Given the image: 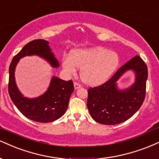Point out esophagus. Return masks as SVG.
<instances>
[{
  "label": "esophagus",
  "mask_w": 159,
  "mask_h": 159,
  "mask_svg": "<svg viewBox=\"0 0 159 159\" xmlns=\"http://www.w3.org/2000/svg\"><path fill=\"white\" fill-rule=\"evenodd\" d=\"M74 88H75L76 89H79V88H81V86H82V85H80V83H76V82H75V83H74Z\"/></svg>",
  "instance_id": "obj_1"
}]
</instances>
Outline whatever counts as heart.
Segmentation results:
<instances>
[{"instance_id": "b5f03b06", "label": "heart", "mask_w": 159, "mask_h": 159, "mask_svg": "<svg viewBox=\"0 0 159 159\" xmlns=\"http://www.w3.org/2000/svg\"><path fill=\"white\" fill-rule=\"evenodd\" d=\"M118 64L119 57L115 52L100 47L74 50L62 61L63 68L70 75L76 74L77 68H81L82 80L91 85L105 83Z\"/></svg>"}]
</instances>
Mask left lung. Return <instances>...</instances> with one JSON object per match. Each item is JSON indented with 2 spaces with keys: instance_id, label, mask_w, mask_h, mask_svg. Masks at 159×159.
I'll list each match as a JSON object with an SVG mask.
<instances>
[{
  "instance_id": "8db88e82",
  "label": "left lung",
  "mask_w": 159,
  "mask_h": 159,
  "mask_svg": "<svg viewBox=\"0 0 159 159\" xmlns=\"http://www.w3.org/2000/svg\"><path fill=\"white\" fill-rule=\"evenodd\" d=\"M128 70H133L136 80L129 89L119 91L116 82ZM147 66L139 56H135L121 66L106 83L88 89L87 106L96 122L115 125L129 119L142 106L146 96Z\"/></svg>"
}]
</instances>
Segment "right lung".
<instances>
[{
	"label": "right lung",
	"instance_id": "obj_1",
	"mask_svg": "<svg viewBox=\"0 0 159 159\" xmlns=\"http://www.w3.org/2000/svg\"><path fill=\"white\" fill-rule=\"evenodd\" d=\"M34 54L44 58L54 68L59 66L48 41H31L13 57L9 65V94L17 109L30 120L39 123L53 122L62 116L68 109L70 97L74 90V83L71 80L65 81L53 76L48 90L42 96L34 99L24 98L16 85L15 68L20 58Z\"/></svg>",
	"mask_w": 159,
	"mask_h": 159
}]
</instances>
